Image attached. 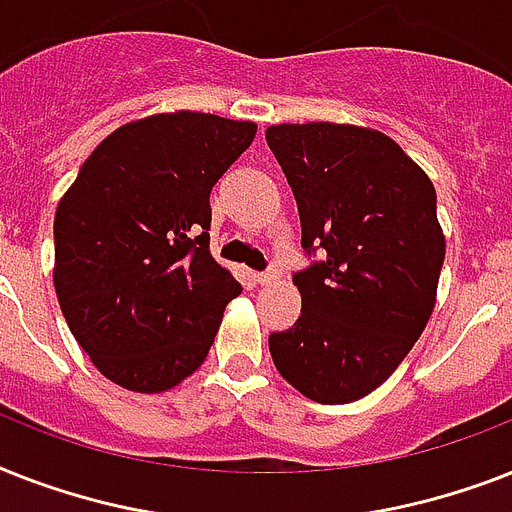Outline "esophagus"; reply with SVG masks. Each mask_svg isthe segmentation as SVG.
<instances>
[{"instance_id": "obj_1", "label": "esophagus", "mask_w": 512, "mask_h": 512, "mask_svg": "<svg viewBox=\"0 0 512 512\" xmlns=\"http://www.w3.org/2000/svg\"><path fill=\"white\" fill-rule=\"evenodd\" d=\"M253 280L259 282V285H267V282L277 280V272H275V269H267V272H256V275H253Z\"/></svg>"}]
</instances>
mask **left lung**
<instances>
[{
  "label": "left lung",
  "instance_id": "8db88e82",
  "mask_svg": "<svg viewBox=\"0 0 512 512\" xmlns=\"http://www.w3.org/2000/svg\"><path fill=\"white\" fill-rule=\"evenodd\" d=\"M267 145L288 177L301 245L296 325L269 335L275 367L320 404L357 402L399 367L433 312L444 264L436 190L391 137L349 124H280Z\"/></svg>",
  "mask_w": 512,
  "mask_h": 512
}]
</instances>
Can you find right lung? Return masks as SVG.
I'll list each match as a JSON object with an SVG mask.
<instances>
[{"label":"right lung","instance_id":"add662e5","mask_svg":"<svg viewBox=\"0 0 512 512\" xmlns=\"http://www.w3.org/2000/svg\"><path fill=\"white\" fill-rule=\"evenodd\" d=\"M256 124L161 113L94 147L55 214V293L108 380L158 394L206 359L240 282L208 248L211 190Z\"/></svg>","mask_w":512,"mask_h":512}]
</instances>
